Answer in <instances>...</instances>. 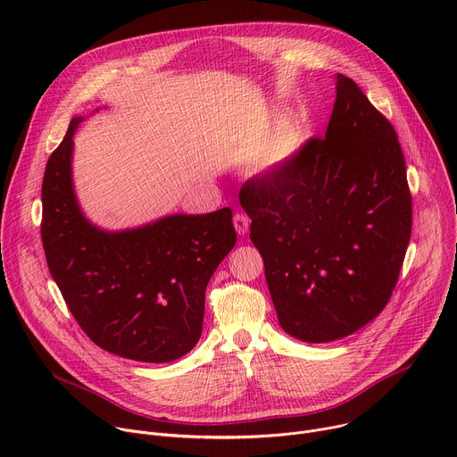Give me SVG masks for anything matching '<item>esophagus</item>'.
<instances>
[{
    "label": "esophagus",
    "instance_id": "34e87169",
    "mask_svg": "<svg viewBox=\"0 0 457 457\" xmlns=\"http://www.w3.org/2000/svg\"><path fill=\"white\" fill-rule=\"evenodd\" d=\"M233 224H235V229L238 235H245L249 231V224H251V219L245 215V213H235L233 217Z\"/></svg>",
    "mask_w": 457,
    "mask_h": 457
}]
</instances>
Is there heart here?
Segmentation results:
<instances>
[{
  "mask_svg": "<svg viewBox=\"0 0 457 457\" xmlns=\"http://www.w3.org/2000/svg\"><path fill=\"white\" fill-rule=\"evenodd\" d=\"M302 143V129L296 122H287L277 129L270 145L258 157L260 170H271L284 162Z\"/></svg>",
  "mask_w": 457,
  "mask_h": 457,
  "instance_id": "heart-1",
  "label": "heart"
}]
</instances>
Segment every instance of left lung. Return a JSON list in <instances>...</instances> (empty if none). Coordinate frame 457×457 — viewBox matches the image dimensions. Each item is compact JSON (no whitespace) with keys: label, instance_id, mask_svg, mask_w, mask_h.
I'll use <instances>...</instances> for the list:
<instances>
[{"label":"left lung","instance_id":"obj_1","mask_svg":"<svg viewBox=\"0 0 457 457\" xmlns=\"http://www.w3.org/2000/svg\"><path fill=\"white\" fill-rule=\"evenodd\" d=\"M282 329L309 344L353 335L398 284L412 197L398 134L347 76L325 137L240 187Z\"/></svg>","mask_w":457,"mask_h":457}]
</instances>
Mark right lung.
I'll use <instances>...</instances> for the list:
<instances>
[{"instance_id": "add662e5", "label": "right lung", "mask_w": 457, "mask_h": 457, "mask_svg": "<svg viewBox=\"0 0 457 457\" xmlns=\"http://www.w3.org/2000/svg\"><path fill=\"white\" fill-rule=\"evenodd\" d=\"M72 119L48 157L41 199L46 264L83 333L117 356L164 363L199 342L208 282L233 249L231 210L171 215L106 233L79 212L71 177Z\"/></svg>"}]
</instances>
